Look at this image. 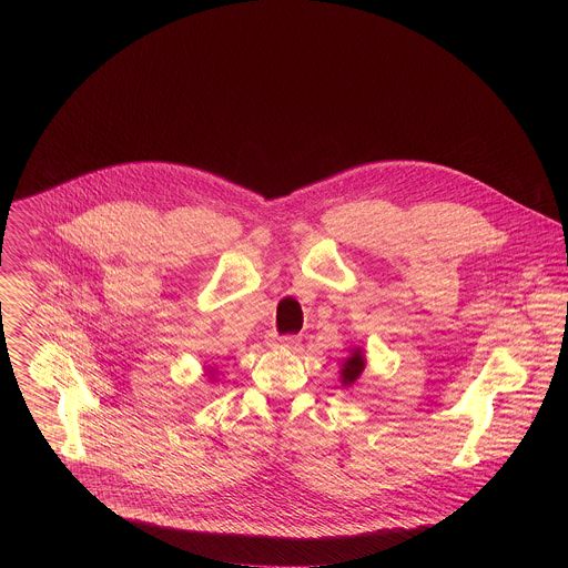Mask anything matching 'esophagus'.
<instances>
[{"instance_id": "34e87169", "label": "esophagus", "mask_w": 568, "mask_h": 568, "mask_svg": "<svg viewBox=\"0 0 568 568\" xmlns=\"http://www.w3.org/2000/svg\"><path fill=\"white\" fill-rule=\"evenodd\" d=\"M271 347H280V349H295L300 345V338L297 336H273L268 341Z\"/></svg>"}]
</instances>
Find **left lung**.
Wrapping results in <instances>:
<instances>
[{
  "mask_svg": "<svg viewBox=\"0 0 568 568\" xmlns=\"http://www.w3.org/2000/svg\"><path fill=\"white\" fill-rule=\"evenodd\" d=\"M365 365H367V358H365V349L363 347H352L349 349V356L343 358L341 363V369H338V376H341V385L345 389L354 387L358 383V378L363 376L365 372Z\"/></svg>",
  "mask_w": 568,
  "mask_h": 568,
  "instance_id": "left-lung-1",
  "label": "left lung"
}]
</instances>
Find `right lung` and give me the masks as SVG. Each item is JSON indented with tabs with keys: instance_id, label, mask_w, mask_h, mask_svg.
Wrapping results in <instances>:
<instances>
[{
	"instance_id": "right-lung-1",
	"label": "right lung",
	"mask_w": 568,
	"mask_h": 568,
	"mask_svg": "<svg viewBox=\"0 0 568 568\" xmlns=\"http://www.w3.org/2000/svg\"><path fill=\"white\" fill-rule=\"evenodd\" d=\"M214 374H216V372H214L212 367H205V376H207L212 383H214Z\"/></svg>"
}]
</instances>
